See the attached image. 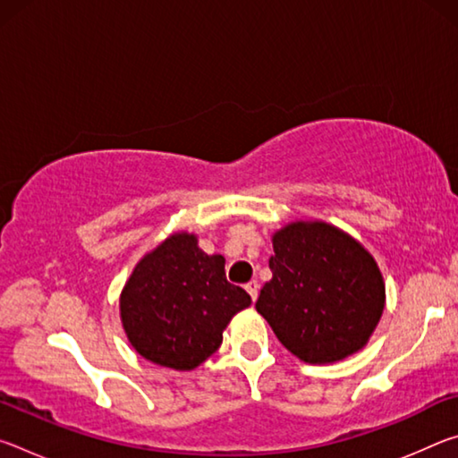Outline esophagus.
Wrapping results in <instances>:
<instances>
[{
    "label": "esophagus",
    "mask_w": 458,
    "mask_h": 458,
    "mask_svg": "<svg viewBox=\"0 0 458 458\" xmlns=\"http://www.w3.org/2000/svg\"><path fill=\"white\" fill-rule=\"evenodd\" d=\"M259 289H260L259 281H250V283H246V291H248V294H250V297H252V301H257V297H259Z\"/></svg>",
    "instance_id": "1"
}]
</instances>
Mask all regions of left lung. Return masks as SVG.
Here are the masks:
<instances>
[{
    "label": "left lung",
    "mask_w": 458,
    "mask_h": 458,
    "mask_svg": "<svg viewBox=\"0 0 458 458\" xmlns=\"http://www.w3.org/2000/svg\"><path fill=\"white\" fill-rule=\"evenodd\" d=\"M257 311L301 361L321 366L368 345L386 307L376 259L333 224L297 220L273 234Z\"/></svg>",
    "instance_id": "8db88e82"
}]
</instances>
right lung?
Segmentation results:
<instances>
[{"label": "right lung", "mask_w": 458, "mask_h": 458, "mask_svg": "<svg viewBox=\"0 0 458 458\" xmlns=\"http://www.w3.org/2000/svg\"><path fill=\"white\" fill-rule=\"evenodd\" d=\"M222 254H206L198 236L175 232L137 262L121 291V323L147 361L177 371L204 363L222 345L232 317L250 294L226 281Z\"/></svg>", "instance_id": "1"}]
</instances>
